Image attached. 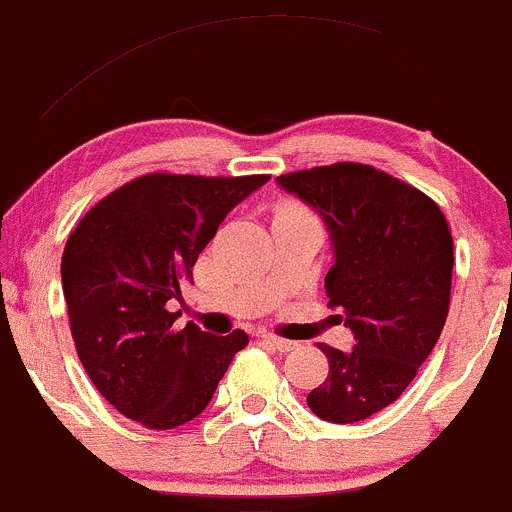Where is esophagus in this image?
I'll return each instance as SVG.
<instances>
[{
  "label": "esophagus",
  "mask_w": 512,
  "mask_h": 512,
  "mask_svg": "<svg viewBox=\"0 0 512 512\" xmlns=\"http://www.w3.org/2000/svg\"><path fill=\"white\" fill-rule=\"evenodd\" d=\"M256 340L263 342V345H271L273 350H278V352H291V350H295V347H298L293 340H286V337H278V335H271V333L256 335Z\"/></svg>",
  "instance_id": "34e87169"
}]
</instances>
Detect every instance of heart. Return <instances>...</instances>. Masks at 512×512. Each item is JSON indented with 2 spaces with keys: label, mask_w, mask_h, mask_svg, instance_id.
Returning <instances> with one entry per match:
<instances>
[{
  "label": "heart",
  "mask_w": 512,
  "mask_h": 512,
  "mask_svg": "<svg viewBox=\"0 0 512 512\" xmlns=\"http://www.w3.org/2000/svg\"><path fill=\"white\" fill-rule=\"evenodd\" d=\"M276 214L281 217V214H310V212L303 207V204H298V202H283L281 207L276 209Z\"/></svg>",
  "instance_id": "heart-1"
}]
</instances>
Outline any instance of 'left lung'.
<instances>
[{"mask_svg": "<svg viewBox=\"0 0 512 512\" xmlns=\"http://www.w3.org/2000/svg\"><path fill=\"white\" fill-rule=\"evenodd\" d=\"M278 184L323 214L335 244L328 305L345 310L355 333L352 352L318 342L330 372L308 407L333 424H355L402 397L444 330L451 226L421 189L360 162L288 172Z\"/></svg>", "mask_w": 512, "mask_h": 512, "instance_id": "1", "label": "left lung"}]
</instances>
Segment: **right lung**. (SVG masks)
<instances>
[{
  "label": "right lung",
  "mask_w": 512,
  "mask_h": 512,
  "mask_svg": "<svg viewBox=\"0 0 512 512\" xmlns=\"http://www.w3.org/2000/svg\"><path fill=\"white\" fill-rule=\"evenodd\" d=\"M271 175L150 172L113 189L76 224L61 283L78 360L128 419L167 431L204 412L244 330L217 337L175 328L167 308L219 224Z\"/></svg>",
  "instance_id": "obj_1"
}]
</instances>
